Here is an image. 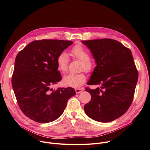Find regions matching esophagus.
<instances>
[{"instance_id": "obj_1", "label": "esophagus", "mask_w": 150, "mask_h": 150, "mask_svg": "<svg viewBox=\"0 0 150 150\" xmlns=\"http://www.w3.org/2000/svg\"><path fill=\"white\" fill-rule=\"evenodd\" d=\"M75 91L77 94H79L83 91V88H76V89H75Z\"/></svg>"}]
</instances>
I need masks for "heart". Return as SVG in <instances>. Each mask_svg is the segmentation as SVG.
Listing matches in <instances>:
<instances>
[{
  "instance_id": "b5f03b06",
  "label": "heart",
  "mask_w": 150,
  "mask_h": 150,
  "mask_svg": "<svg viewBox=\"0 0 150 150\" xmlns=\"http://www.w3.org/2000/svg\"><path fill=\"white\" fill-rule=\"evenodd\" d=\"M70 53L71 56L81 62L80 67L81 70L86 72L91 71L94 68V63L90 58L88 52L83 46L77 45L72 47ZM69 57L65 52L60 53L56 60L57 69L62 73H66L68 69ZM86 76L83 73L80 74H68L64 76L63 79V83L69 87L79 88L86 81Z\"/></svg>"
}]
</instances>
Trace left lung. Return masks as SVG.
<instances>
[{
	"label": "left lung",
	"instance_id": "8db88e82",
	"mask_svg": "<svg viewBox=\"0 0 150 150\" xmlns=\"http://www.w3.org/2000/svg\"><path fill=\"white\" fill-rule=\"evenodd\" d=\"M90 50L96 66L86 88L91 100L84 109L91 119L108 122L122 116L131 105L138 81V71L131 50L109 39L82 40Z\"/></svg>",
	"mask_w": 150,
	"mask_h": 150
}]
</instances>
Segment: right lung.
<instances>
[{
  "label": "right lung",
  "instance_id": "add662e5",
  "mask_svg": "<svg viewBox=\"0 0 150 150\" xmlns=\"http://www.w3.org/2000/svg\"><path fill=\"white\" fill-rule=\"evenodd\" d=\"M73 43L62 40H35L18 54L12 84L21 110L30 119L39 123L57 120L68 100L76 94L71 87L51 88L62 79L57 57Z\"/></svg>",
  "mask_w": 150,
  "mask_h": 150
}]
</instances>
